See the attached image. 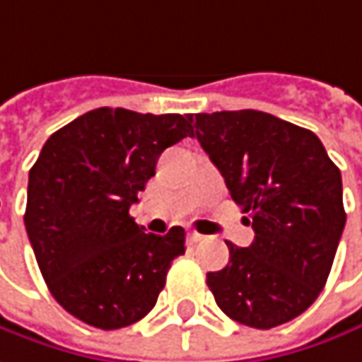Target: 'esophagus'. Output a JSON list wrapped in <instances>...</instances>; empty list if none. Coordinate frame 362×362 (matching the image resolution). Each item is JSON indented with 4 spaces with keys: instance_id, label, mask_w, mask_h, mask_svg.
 I'll list each match as a JSON object with an SVG mask.
<instances>
[{
    "instance_id": "1",
    "label": "esophagus",
    "mask_w": 362,
    "mask_h": 362,
    "mask_svg": "<svg viewBox=\"0 0 362 362\" xmlns=\"http://www.w3.org/2000/svg\"><path fill=\"white\" fill-rule=\"evenodd\" d=\"M203 240V234H199V232H188V243L190 245H197V243H201Z\"/></svg>"
}]
</instances>
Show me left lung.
I'll return each instance as SVG.
<instances>
[{"label":"left lung","mask_w":362,"mask_h":362,"mask_svg":"<svg viewBox=\"0 0 362 362\" xmlns=\"http://www.w3.org/2000/svg\"><path fill=\"white\" fill-rule=\"evenodd\" d=\"M192 136L255 230L207 274L217 307L257 329L292 321L323 290L342 238L340 170L311 130L257 110L197 114Z\"/></svg>","instance_id":"8db88e82"}]
</instances>
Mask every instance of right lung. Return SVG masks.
<instances>
[{"instance_id":"obj_1","label":"right lung","mask_w":362,"mask_h":362,"mask_svg":"<svg viewBox=\"0 0 362 362\" xmlns=\"http://www.w3.org/2000/svg\"><path fill=\"white\" fill-rule=\"evenodd\" d=\"M190 122V114L99 107L41 148L28 172L24 226L53 298L76 319L119 329L155 307L186 232L147 234L130 205L159 155L192 136Z\"/></svg>"}]
</instances>
